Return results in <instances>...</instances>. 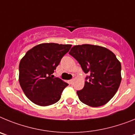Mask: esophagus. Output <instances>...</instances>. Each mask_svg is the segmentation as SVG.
<instances>
[{"mask_svg":"<svg viewBox=\"0 0 135 135\" xmlns=\"http://www.w3.org/2000/svg\"><path fill=\"white\" fill-rule=\"evenodd\" d=\"M74 82V79H71V80H70V83L71 84H73Z\"/></svg>","mask_w":135,"mask_h":135,"instance_id":"esophagus-1","label":"esophagus"}]
</instances>
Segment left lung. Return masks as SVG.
<instances>
[{
	"label": "left lung",
	"mask_w": 135,
	"mask_h": 135,
	"mask_svg": "<svg viewBox=\"0 0 135 135\" xmlns=\"http://www.w3.org/2000/svg\"><path fill=\"white\" fill-rule=\"evenodd\" d=\"M69 54L87 74L84 88L77 90L82 103L91 107L107 103L116 93L121 82V64L108 49L92 45H76Z\"/></svg>",
	"instance_id": "8db88e82"
}]
</instances>
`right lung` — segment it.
Wrapping results in <instances>:
<instances>
[{"label":"right lung","instance_id":"obj_1","mask_svg":"<svg viewBox=\"0 0 135 135\" xmlns=\"http://www.w3.org/2000/svg\"><path fill=\"white\" fill-rule=\"evenodd\" d=\"M71 47V45L40 44L29 50L21 59L19 81L24 94L32 102L48 106L60 99L68 84L52 74Z\"/></svg>","mask_w":135,"mask_h":135}]
</instances>
